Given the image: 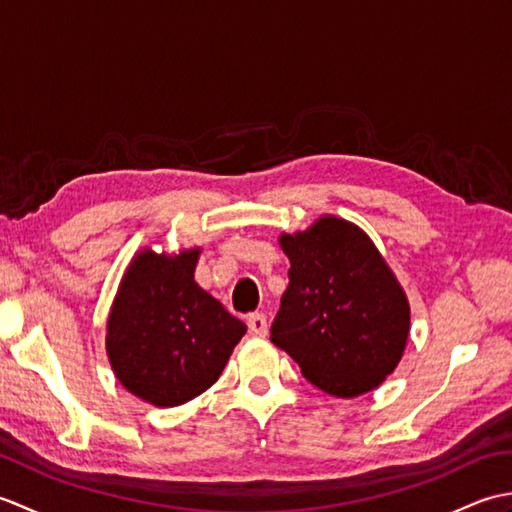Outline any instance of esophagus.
<instances>
[{"instance_id": "34e87169", "label": "esophagus", "mask_w": 512, "mask_h": 512, "mask_svg": "<svg viewBox=\"0 0 512 512\" xmlns=\"http://www.w3.org/2000/svg\"><path fill=\"white\" fill-rule=\"evenodd\" d=\"M248 323V330L253 336H266L268 334V321L262 312H253L250 317L246 319Z\"/></svg>"}]
</instances>
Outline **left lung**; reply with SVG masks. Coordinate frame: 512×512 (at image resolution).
I'll return each instance as SVG.
<instances>
[{"label": "left lung", "instance_id": "8db88e82", "mask_svg": "<svg viewBox=\"0 0 512 512\" xmlns=\"http://www.w3.org/2000/svg\"><path fill=\"white\" fill-rule=\"evenodd\" d=\"M290 284L270 328L314 387L339 398L376 389L409 339V301L372 239L323 215L308 231L284 233Z\"/></svg>", "mask_w": 512, "mask_h": 512}]
</instances>
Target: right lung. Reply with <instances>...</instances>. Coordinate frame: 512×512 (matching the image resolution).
Here are the masks:
<instances>
[{"label":"right lung","mask_w":512,"mask_h":512,"mask_svg":"<svg viewBox=\"0 0 512 512\" xmlns=\"http://www.w3.org/2000/svg\"><path fill=\"white\" fill-rule=\"evenodd\" d=\"M200 248H143L107 317L105 350L121 385L156 407H178L220 378L246 325L195 284Z\"/></svg>","instance_id":"right-lung-1"}]
</instances>
